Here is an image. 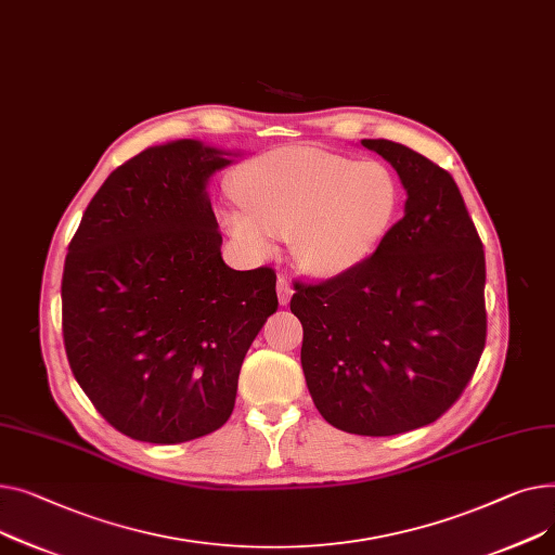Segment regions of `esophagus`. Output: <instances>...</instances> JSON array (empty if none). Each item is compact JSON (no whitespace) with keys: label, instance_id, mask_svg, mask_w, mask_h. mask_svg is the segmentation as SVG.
<instances>
[{"label":"esophagus","instance_id":"34e87169","mask_svg":"<svg viewBox=\"0 0 555 555\" xmlns=\"http://www.w3.org/2000/svg\"><path fill=\"white\" fill-rule=\"evenodd\" d=\"M278 300H280V305L282 307H286L288 302H291V296H293V288H291V284H288V280L284 278V275H280L278 278Z\"/></svg>","mask_w":555,"mask_h":555}]
</instances>
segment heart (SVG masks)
<instances>
[{
	"instance_id": "b5f03b06",
	"label": "heart",
	"mask_w": 555,
	"mask_h": 555,
	"mask_svg": "<svg viewBox=\"0 0 555 555\" xmlns=\"http://www.w3.org/2000/svg\"><path fill=\"white\" fill-rule=\"evenodd\" d=\"M244 210L223 215L228 233L255 255H271L291 235L298 262L336 275L367 259L401 208L397 177L376 160L315 147H282L253 158L237 175Z\"/></svg>"
}]
</instances>
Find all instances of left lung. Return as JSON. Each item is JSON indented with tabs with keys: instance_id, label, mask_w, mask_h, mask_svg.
I'll return each mask as SVG.
<instances>
[{
	"instance_id": "8db88e82",
	"label": "left lung",
	"mask_w": 555,
	"mask_h": 555,
	"mask_svg": "<svg viewBox=\"0 0 555 555\" xmlns=\"http://www.w3.org/2000/svg\"><path fill=\"white\" fill-rule=\"evenodd\" d=\"M363 145L392 163L405 215L378 248L324 282H296L300 361L334 428L392 437L435 423L462 397L486 345V262L454 179L385 139Z\"/></svg>"
}]
</instances>
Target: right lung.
<instances>
[{
	"instance_id": "obj_1",
	"label": "right lung",
	"mask_w": 555,
	"mask_h": 555,
	"mask_svg": "<svg viewBox=\"0 0 555 555\" xmlns=\"http://www.w3.org/2000/svg\"><path fill=\"white\" fill-rule=\"evenodd\" d=\"M228 152L199 141L147 147L93 194L62 273L72 372L118 433L183 443L235 408L244 356L278 311L275 271L221 259L208 199Z\"/></svg>"
}]
</instances>
